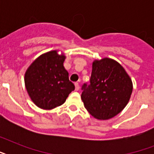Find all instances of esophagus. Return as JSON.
I'll list each match as a JSON object with an SVG mask.
<instances>
[{
	"mask_svg": "<svg viewBox=\"0 0 154 154\" xmlns=\"http://www.w3.org/2000/svg\"><path fill=\"white\" fill-rule=\"evenodd\" d=\"M80 89V85L78 83H75V90L76 91H78Z\"/></svg>",
	"mask_w": 154,
	"mask_h": 154,
	"instance_id": "esophagus-1",
	"label": "esophagus"
}]
</instances>
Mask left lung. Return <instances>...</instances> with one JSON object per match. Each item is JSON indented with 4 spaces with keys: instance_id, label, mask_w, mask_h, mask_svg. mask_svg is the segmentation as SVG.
<instances>
[{
    "instance_id": "left-lung-1",
    "label": "left lung",
    "mask_w": 154,
    "mask_h": 154,
    "mask_svg": "<svg viewBox=\"0 0 154 154\" xmlns=\"http://www.w3.org/2000/svg\"><path fill=\"white\" fill-rule=\"evenodd\" d=\"M85 108L98 120H109L121 112L129 102L133 82L121 64L111 58L95 60L90 85L82 86Z\"/></svg>"
}]
</instances>
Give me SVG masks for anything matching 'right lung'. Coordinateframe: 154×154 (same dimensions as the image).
I'll return each mask as SVG.
<instances>
[{"instance_id": "obj_1", "label": "right lung", "mask_w": 154, "mask_h": 154, "mask_svg": "<svg viewBox=\"0 0 154 154\" xmlns=\"http://www.w3.org/2000/svg\"><path fill=\"white\" fill-rule=\"evenodd\" d=\"M57 52L52 50L39 56L25 73L28 94L32 102L42 109H53L64 104L75 89L63 65L66 57Z\"/></svg>"}]
</instances>
